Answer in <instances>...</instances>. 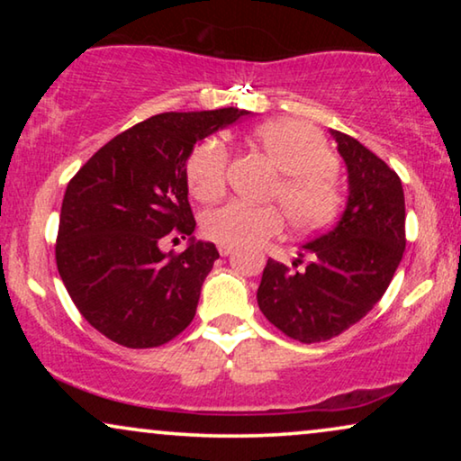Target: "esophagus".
I'll use <instances>...</instances> for the list:
<instances>
[{
	"instance_id": "obj_1",
	"label": "esophagus",
	"mask_w": 461,
	"mask_h": 461,
	"mask_svg": "<svg viewBox=\"0 0 461 461\" xmlns=\"http://www.w3.org/2000/svg\"><path fill=\"white\" fill-rule=\"evenodd\" d=\"M218 251H220V256H229V254H232V248L230 245H218Z\"/></svg>"
}]
</instances>
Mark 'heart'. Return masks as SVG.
I'll use <instances>...</instances> for the list:
<instances>
[{
	"label": "heart",
	"mask_w": 461,
	"mask_h": 461,
	"mask_svg": "<svg viewBox=\"0 0 461 461\" xmlns=\"http://www.w3.org/2000/svg\"><path fill=\"white\" fill-rule=\"evenodd\" d=\"M254 140L283 176L273 197L281 201L289 224L298 230H317L338 213L339 186L333 172L338 159L325 136L311 123L279 119L260 125ZM229 150L218 138H207L186 159V182L199 201L224 193ZM283 229V213L273 205L241 201L212 207L201 218V230L220 245H248L273 237Z\"/></svg>",
	"instance_id": "b5f03b06"
}]
</instances>
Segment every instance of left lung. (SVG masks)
<instances>
[{
	"label": "left lung",
	"instance_id": "1",
	"mask_svg": "<svg viewBox=\"0 0 461 461\" xmlns=\"http://www.w3.org/2000/svg\"><path fill=\"white\" fill-rule=\"evenodd\" d=\"M331 136L348 169L342 218L302 245L294 268L268 260L258 287L264 317L304 344L358 323L388 289L407 243L399 176L352 136L336 130Z\"/></svg>",
	"mask_w": 461,
	"mask_h": 461
}]
</instances>
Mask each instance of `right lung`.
Wrapping results in <instances>:
<instances>
[{"mask_svg":"<svg viewBox=\"0 0 461 461\" xmlns=\"http://www.w3.org/2000/svg\"><path fill=\"white\" fill-rule=\"evenodd\" d=\"M248 111L161 113L122 131L68 182L56 267L94 330L128 348H155L191 325L220 254L192 237L182 255L158 245L193 235L186 159L194 144Z\"/></svg>","mask_w":461,"mask_h":461,"instance_id":"1","label":"right lung"}]
</instances>
